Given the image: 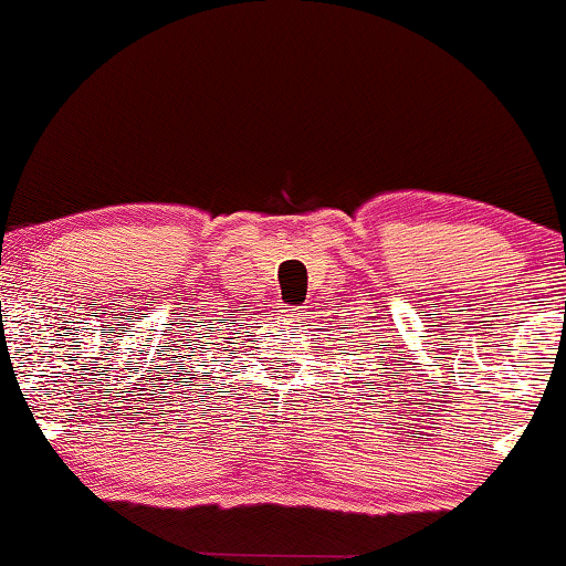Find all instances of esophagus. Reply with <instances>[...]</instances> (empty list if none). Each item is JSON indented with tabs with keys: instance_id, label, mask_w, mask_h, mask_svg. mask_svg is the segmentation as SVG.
Segmentation results:
<instances>
[{
	"instance_id": "esophagus-1",
	"label": "esophagus",
	"mask_w": 566,
	"mask_h": 566,
	"mask_svg": "<svg viewBox=\"0 0 566 566\" xmlns=\"http://www.w3.org/2000/svg\"><path fill=\"white\" fill-rule=\"evenodd\" d=\"M284 316L292 318V316H297V313H295V308H287V311H284Z\"/></svg>"
}]
</instances>
